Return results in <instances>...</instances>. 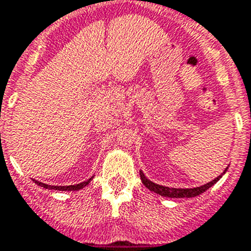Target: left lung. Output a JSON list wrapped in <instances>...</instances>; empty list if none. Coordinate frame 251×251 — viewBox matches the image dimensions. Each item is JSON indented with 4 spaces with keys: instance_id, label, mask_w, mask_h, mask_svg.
I'll list each match as a JSON object with an SVG mask.
<instances>
[{
    "instance_id": "obj_1",
    "label": "left lung",
    "mask_w": 251,
    "mask_h": 251,
    "mask_svg": "<svg viewBox=\"0 0 251 251\" xmlns=\"http://www.w3.org/2000/svg\"><path fill=\"white\" fill-rule=\"evenodd\" d=\"M226 172V171H225ZM223 175V174H222ZM222 175L218 176L217 178H214L213 181H210L208 184L203 185L201 187H194V189H175V187H167V186H162V185H157L154 182L149 181L148 178L145 177L144 174L140 171V178H142L143 184L148 187L149 190L154 191V193L159 194L162 197H168V198H194L201 195V193H204L205 190H208L210 186H213L217 181L222 177Z\"/></svg>"
}]
</instances>
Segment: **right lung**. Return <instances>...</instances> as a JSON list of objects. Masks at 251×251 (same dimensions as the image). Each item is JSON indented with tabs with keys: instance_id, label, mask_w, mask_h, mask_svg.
Instances as JSON below:
<instances>
[{
	"instance_id": "add662e5",
	"label": "right lung",
	"mask_w": 251,
	"mask_h": 251,
	"mask_svg": "<svg viewBox=\"0 0 251 251\" xmlns=\"http://www.w3.org/2000/svg\"><path fill=\"white\" fill-rule=\"evenodd\" d=\"M90 180L89 178L88 181H84L81 184H77V185H70V186H52V185H47V184H43V182H39V181H35V184L39 185V186L44 187V189H50V190H61V191H75V190H80V189H83L84 186L89 184Z\"/></svg>"
}]
</instances>
